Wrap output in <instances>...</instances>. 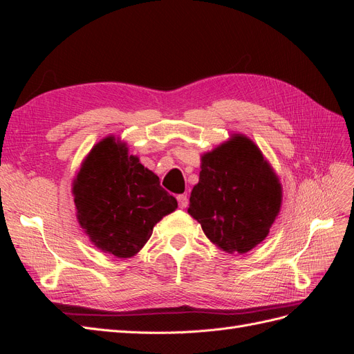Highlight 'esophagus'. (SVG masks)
<instances>
[{"instance_id": "obj_1", "label": "esophagus", "mask_w": 354, "mask_h": 354, "mask_svg": "<svg viewBox=\"0 0 354 354\" xmlns=\"http://www.w3.org/2000/svg\"><path fill=\"white\" fill-rule=\"evenodd\" d=\"M177 201H178V207H180V208H186V207H187V203H189L187 195H178V196H177Z\"/></svg>"}]
</instances>
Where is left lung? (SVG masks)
I'll list each match as a JSON object with an SVG mask.
<instances>
[{"instance_id":"1","label":"left lung","mask_w":354,"mask_h":354,"mask_svg":"<svg viewBox=\"0 0 354 354\" xmlns=\"http://www.w3.org/2000/svg\"><path fill=\"white\" fill-rule=\"evenodd\" d=\"M282 207V185L260 147L245 134L201 156L187 212L218 250L245 254L261 243Z\"/></svg>"}]
</instances>
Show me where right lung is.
<instances>
[{"mask_svg":"<svg viewBox=\"0 0 354 354\" xmlns=\"http://www.w3.org/2000/svg\"><path fill=\"white\" fill-rule=\"evenodd\" d=\"M81 229L95 248L131 259L152 236L155 224L177 209L158 176L128 153L120 137L93 146L72 181Z\"/></svg>","mask_w":354,"mask_h":354,"instance_id":"1","label":"right lung"}]
</instances>
